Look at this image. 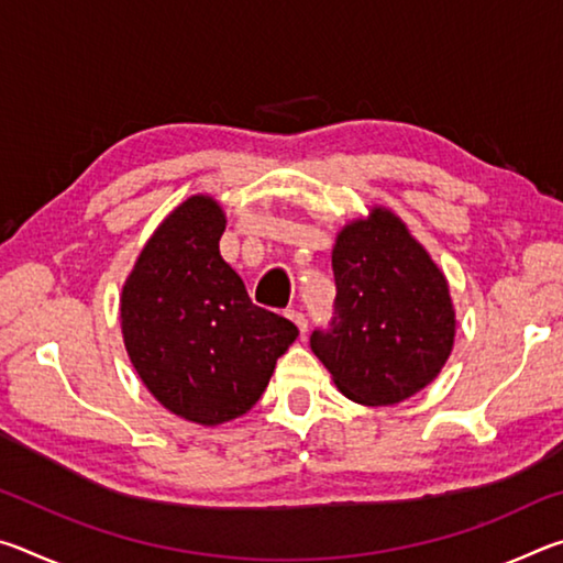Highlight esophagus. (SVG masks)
I'll return each instance as SVG.
<instances>
[{"instance_id": "obj_1", "label": "esophagus", "mask_w": 563, "mask_h": 563, "mask_svg": "<svg viewBox=\"0 0 563 563\" xmlns=\"http://www.w3.org/2000/svg\"><path fill=\"white\" fill-rule=\"evenodd\" d=\"M288 318L295 322V325H298V330L302 332V335H305V332H308V318H305L300 310H290Z\"/></svg>"}]
</instances>
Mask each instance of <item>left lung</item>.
<instances>
[{"label":"left lung","instance_id":"8db88e82","mask_svg":"<svg viewBox=\"0 0 563 563\" xmlns=\"http://www.w3.org/2000/svg\"><path fill=\"white\" fill-rule=\"evenodd\" d=\"M335 318L310 347L352 402L387 407L442 373L456 335L450 283L385 206L340 228L332 247Z\"/></svg>","mask_w":563,"mask_h":563}]
</instances>
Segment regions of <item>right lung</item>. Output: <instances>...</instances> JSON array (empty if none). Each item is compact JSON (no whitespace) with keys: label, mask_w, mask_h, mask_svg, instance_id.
<instances>
[{"label":"right lung","mask_w":563,"mask_h":563,"mask_svg":"<svg viewBox=\"0 0 563 563\" xmlns=\"http://www.w3.org/2000/svg\"><path fill=\"white\" fill-rule=\"evenodd\" d=\"M213 196L178 203L141 247L121 290V335L141 383L170 415L216 427L245 415L268 387L298 328L263 310L218 241Z\"/></svg>","instance_id":"right-lung-1"}]
</instances>
